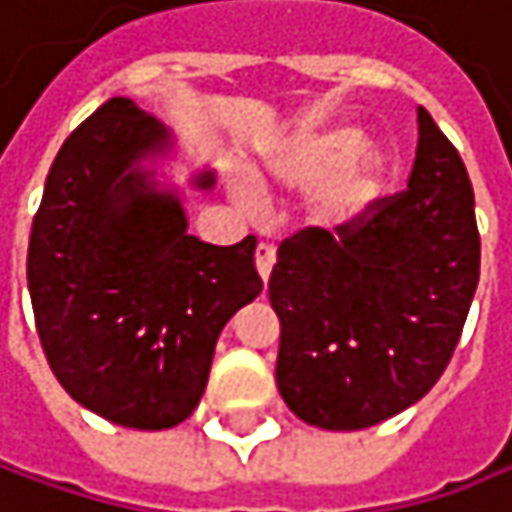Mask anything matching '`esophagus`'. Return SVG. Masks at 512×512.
I'll return each instance as SVG.
<instances>
[{"label":"esophagus","mask_w":512,"mask_h":512,"mask_svg":"<svg viewBox=\"0 0 512 512\" xmlns=\"http://www.w3.org/2000/svg\"><path fill=\"white\" fill-rule=\"evenodd\" d=\"M274 262H276L274 244H271V241H259V247H256V268H259V276H262V279H268V276H271Z\"/></svg>","instance_id":"esophagus-1"}]
</instances>
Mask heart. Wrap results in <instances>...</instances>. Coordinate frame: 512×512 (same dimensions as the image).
<instances>
[{
  "instance_id": "1",
  "label": "heart",
  "mask_w": 512,
  "mask_h": 512,
  "mask_svg": "<svg viewBox=\"0 0 512 512\" xmlns=\"http://www.w3.org/2000/svg\"><path fill=\"white\" fill-rule=\"evenodd\" d=\"M387 180V157L367 148L364 133L352 125L306 130L274 151L262 168L265 186L314 189L311 215L332 233L361 224L382 201ZM236 195L247 206L253 203L247 189H238Z\"/></svg>"
}]
</instances>
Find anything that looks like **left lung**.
I'll list each match as a JSON object with an SVG mask.
<instances>
[{
	"label": "left lung",
	"instance_id": "1",
	"mask_svg": "<svg viewBox=\"0 0 512 512\" xmlns=\"http://www.w3.org/2000/svg\"><path fill=\"white\" fill-rule=\"evenodd\" d=\"M408 189L352 230L306 227L276 250V387L309 425L358 431L437 384L481 274L475 195L457 148L417 110Z\"/></svg>",
	"mask_w": 512,
	"mask_h": 512
}]
</instances>
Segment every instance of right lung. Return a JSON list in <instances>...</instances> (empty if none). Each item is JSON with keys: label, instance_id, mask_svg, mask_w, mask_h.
Segmentation results:
<instances>
[{"label": "right lung", "instance_id": "obj_1", "mask_svg": "<svg viewBox=\"0 0 512 512\" xmlns=\"http://www.w3.org/2000/svg\"><path fill=\"white\" fill-rule=\"evenodd\" d=\"M168 130L110 98L69 133L31 224L28 291L49 367L104 420L157 431L198 408L221 329L259 297L256 236L218 247L186 233L174 192L136 163ZM209 189L203 171L195 180Z\"/></svg>", "mask_w": 512, "mask_h": 512}]
</instances>
